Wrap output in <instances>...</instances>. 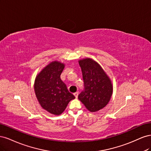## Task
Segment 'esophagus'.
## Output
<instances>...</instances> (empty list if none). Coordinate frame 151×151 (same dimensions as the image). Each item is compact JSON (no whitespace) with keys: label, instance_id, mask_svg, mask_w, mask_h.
<instances>
[{"label":"esophagus","instance_id":"esophagus-1","mask_svg":"<svg viewBox=\"0 0 151 151\" xmlns=\"http://www.w3.org/2000/svg\"><path fill=\"white\" fill-rule=\"evenodd\" d=\"M74 96H75V97H76V98H77V97H78V94H79V93H78V92H76V93H74Z\"/></svg>","mask_w":151,"mask_h":151}]
</instances>
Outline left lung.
Here are the masks:
<instances>
[{"instance_id": "obj_1", "label": "left lung", "mask_w": 151, "mask_h": 151, "mask_svg": "<svg viewBox=\"0 0 151 151\" xmlns=\"http://www.w3.org/2000/svg\"><path fill=\"white\" fill-rule=\"evenodd\" d=\"M85 89L78 99L90 112H96L107 105L113 94L110 78L99 63L90 58L79 60Z\"/></svg>"}]
</instances>
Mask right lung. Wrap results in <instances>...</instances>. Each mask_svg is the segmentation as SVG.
Listing matches in <instances>:
<instances>
[{"instance_id":"1","label":"right lung","mask_w":151,"mask_h":151,"mask_svg":"<svg viewBox=\"0 0 151 151\" xmlns=\"http://www.w3.org/2000/svg\"><path fill=\"white\" fill-rule=\"evenodd\" d=\"M65 63L52 61L36 76L34 89L36 98L44 109L55 115H60L75 96L68 91L60 75Z\"/></svg>"}]
</instances>
